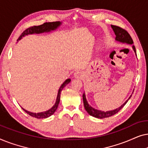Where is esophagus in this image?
<instances>
[{
    "mask_svg": "<svg viewBox=\"0 0 148 148\" xmlns=\"http://www.w3.org/2000/svg\"><path fill=\"white\" fill-rule=\"evenodd\" d=\"M84 76V73L82 71H77L74 74V77H75L77 79H82L83 77Z\"/></svg>",
    "mask_w": 148,
    "mask_h": 148,
    "instance_id": "1",
    "label": "esophagus"
}]
</instances>
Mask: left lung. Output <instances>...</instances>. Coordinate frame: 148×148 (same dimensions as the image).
Returning <instances> with one entry per match:
<instances>
[{"instance_id":"1","label":"left lung","mask_w":148,"mask_h":148,"mask_svg":"<svg viewBox=\"0 0 148 148\" xmlns=\"http://www.w3.org/2000/svg\"><path fill=\"white\" fill-rule=\"evenodd\" d=\"M111 27L112 28L113 31H114L115 35H116V38H115L116 41L121 42V43H124V44L125 43L127 44H133L132 38H131V36L129 35V34L126 31V30H125L124 29H123V28L118 27V26H116V25H111ZM132 48L133 50H134L135 55L137 56L136 50H135V46L133 45ZM131 96H132V95H131L130 97H129V98L125 101L124 104H123L120 107L114 109V110L106 111V112L100 110H97V109H95L94 108H93V107L91 106L90 105L88 104V101L86 100V94H85V93H84V94H83V101H84L85 109H86V110L88 112L89 114L98 119H104V118H108V117H110L111 116H113L114 114H116L119 111H120L121 109L127 104V102H128V100L131 98Z\"/></svg>"}]
</instances>
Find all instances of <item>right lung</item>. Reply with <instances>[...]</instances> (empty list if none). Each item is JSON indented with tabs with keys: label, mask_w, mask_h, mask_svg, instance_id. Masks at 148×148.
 Masks as SVG:
<instances>
[{
	"label": "right lung",
	"mask_w": 148,
	"mask_h": 148,
	"mask_svg": "<svg viewBox=\"0 0 148 148\" xmlns=\"http://www.w3.org/2000/svg\"><path fill=\"white\" fill-rule=\"evenodd\" d=\"M62 24V22L60 21H56V22H48V23H44L42 25H38V26H33V27H30L27 29H26L23 33L21 34V36H19V38L17 39V42L23 38V37L27 35H30V34H42V33H47V32H50L52 31H54L59 26ZM71 82L70 79H67L64 81L63 84L60 86L59 90L58 91V94L57 97H56V100L55 102V104H54V106L52 107L49 110L44 111V112H29V111L25 110V109L22 108V109L25 111V112L28 114L30 116L35 117L37 119H46L48 118L54 114L56 110V109L58 108V104L60 102V94H61V91L62 90L64 87H65L68 84H69Z\"/></svg>",
	"instance_id": "1"
}]
</instances>
